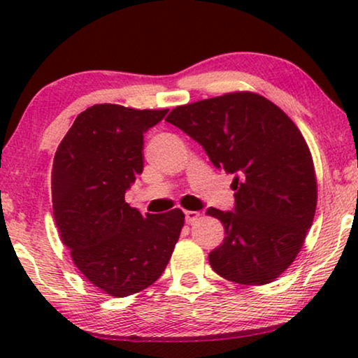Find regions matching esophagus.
Wrapping results in <instances>:
<instances>
[{
    "label": "esophagus",
    "mask_w": 358,
    "mask_h": 358,
    "mask_svg": "<svg viewBox=\"0 0 358 358\" xmlns=\"http://www.w3.org/2000/svg\"><path fill=\"white\" fill-rule=\"evenodd\" d=\"M184 215H185V222L187 223H194L195 220H199L200 217L199 212H192V210H185Z\"/></svg>",
    "instance_id": "obj_1"
}]
</instances>
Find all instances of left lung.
<instances>
[{
	"mask_svg": "<svg viewBox=\"0 0 358 358\" xmlns=\"http://www.w3.org/2000/svg\"><path fill=\"white\" fill-rule=\"evenodd\" d=\"M166 122L199 141L215 168L234 174V212L207 210L227 234L208 254L210 266L239 285L275 280L295 261L316 212L315 164L301 131L251 91L178 106Z\"/></svg>",
	"mask_w": 358,
	"mask_h": 358,
	"instance_id": "obj_1",
	"label": "left lung"
}]
</instances>
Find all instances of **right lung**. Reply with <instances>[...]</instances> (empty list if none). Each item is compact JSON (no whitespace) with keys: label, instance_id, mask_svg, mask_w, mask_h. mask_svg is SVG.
<instances>
[{"label":"right lung","instance_id":"1","mask_svg":"<svg viewBox=\"0 0 358 358\" xmlns=\"http://www.w3.org/2000/svg\"><path fill=\"white\" fill-rule=\"evenodd\" d=\"M168 109L87 107L58 145L52 168L53 217L83 275L107 295H134L168 266L182 210L141 215L125 192L143 171V134Z\"/></svg>","mask_w":358,"mask_h":358}]
</instances>
